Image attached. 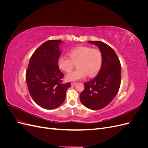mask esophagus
<instances>
[{
	"label": "esophagus",
	"mask_w": 148,
	"mask_h": 148,
	"mask_svg": "<svg viewBox=\"0 0 148 148\" xmlns=\"http://www.w3.org/2000/svg\"><path fill=\"white\" fill-rule=\"evenodd\" d=\"M77 84V83H75V82H72L71 83V86H75V85Z\"/></svg>",
	"instance_id": "1"
}]
</instances>
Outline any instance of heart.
<instances>
[{
  "label": "heart",
  "mask_w": 148,
  "mask_h": 148,
  "mask_svg": "<svg viewBox=\"0 0 148 148\" xmlns=\"http://www.w3.org/2000/svg\"><path fill=\"white\" fill-rule=\"evenodd\" d=\"M68 54L70 58L60 56L57 60L59 69L66 73L70 72L75 64L77 65L78 69L66 77L67 81L83 79L86 75L92 77L101 69L102 56L99 49L88 46H78L71 49Z\"/></svg>",
  "instance_id": "obj_1"
}]
</instances>
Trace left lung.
<instances>
[{"instance_id": "obj_1", "label": "left lung", "mask_w": 148, "mask_h": 148, "mask_svg": "<svg viewBox=\"0 0 148 148\" xmlns=\"http://www.w3.org/2000/svg\"><path fill=\"white\" fill-rule=\"evenodd\" d=\"M99 48L102 63L97 75L87 83L80 94L82 104L91 110L104 108L119 92L121 83V65L114 49L101 41H88Z\"/></svg>"}]
</instances>
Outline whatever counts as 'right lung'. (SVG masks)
<instances>
[{
  "mask_svg": "<svg viewBox=\"0 0 148 148\" xmlns=\"http://www.w3.org/2000/svg\"><path fill=\"white\" fill-rule=\"evenodd\" d=\"M60 40L44 42L33 53L26 71V80L31 96L40 107L53 109L65 99L70 83H62L64 74L57 60L61 53Z\"/></svg>",
  "mask_w": 148,
  "mask_h": 148,
  "instance_id": "1",
  "label": "right lung"
}]
</instances>
